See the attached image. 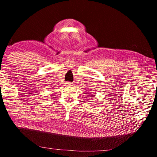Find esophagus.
I'll use <instances>...</instances> for the list:
<instances>
[{"label":"esophagus","mask_w":157,"mask_h":157,"mask_svg":"<svg viewBox=\"0 0 157 157\" xmlns=\"http://www.w3.org/2000/svg\"><path fill=\"white\" fill-rule=\"evenodd\" d=\"M66 85H68V86H71L72 84H71V82H67V83H66Z\"/></svg>","instance_id":"1"}]
</instances>
